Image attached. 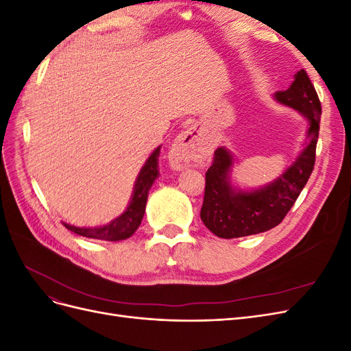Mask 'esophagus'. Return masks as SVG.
Wrapping results in <instances>:
<instances>
[{
  "mask_svg": "<svg viewBox=\"0 0 351 351\" xmlns=\"http://www.w3.org/2000/svg\"><path fill=\"white\" fill-rule=\"evenodd\" d=\"M199 158V142L196 129L182 132L174 141L169 151V161L176 169H182L193 164Z\"/></svg>",
  "mask_w": 351,
  "mask_h": 351,
  "instance_id": "1",
  "label": "esophagus"
}]
</instances>
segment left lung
<instances>
[{"label":"left lung","mask_w":351,"mask_h":351,"mask_svg":"<svg viewBox=\"0 0 351 351\" xmlns=\"http://www.w3.org/2000/svg\"><path fill=\"white\" fill-rule=\"evenodd\" d=\"M274 99L295 110L307 121V141L284 173L258 189H240L232 183L234 156L226 146L218 147L206 171L200 218L221 239L246 237L277 227L312 174L322 108L307 73L303 69L297 71L290 88L275 92Z\"/></svg>","instance_id":"obj_1"}]
</instances>
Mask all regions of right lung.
I'll list each match as a JSON object with an SVG mask.
<instances>
[{"instance_id":"right-lung-1","label":"right lung","mask_w":351,"mask_h":351,"mask_svg":"<svg viewBox=\"0 0 351 351\" xmlns=\"http://www.w3.org/2000/svg\"><path fill=\"white\" fill-rule=\"evenodd\" d=\"M159 152H161V146H158L149 155V158L146 159V162L143 164L141 173L134 182L129 205H127L121 215L115 217L112 221L107 222V224L98 227H76L67 224V222H62L64 227L73 232H76L79 236L105 241H120L132 237L136 230L139 228L142 218L145 215L146 200L147 195H149V190L155 180L159 177Z\"/></svg>"}]
</instances>
